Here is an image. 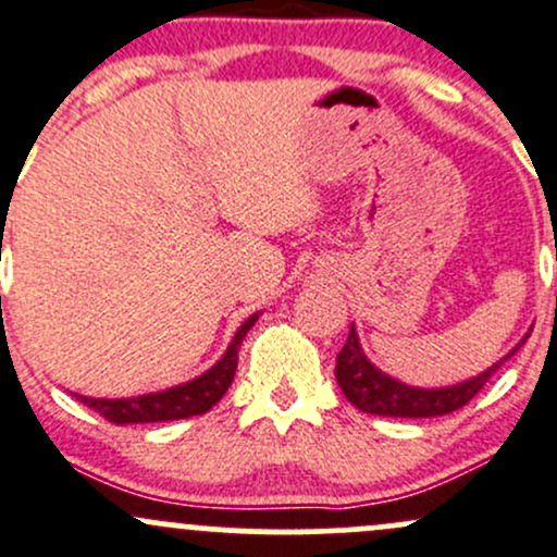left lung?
Instances as JSON below:
<instances>
[{"label": "left lung", "instance_id": "8db88e82", "mask_svg": "<svg viewBox=\"0 0 557 557\" xmlns=\"http://www.w3.org/2000/svg\"><path fill=\"white\" fill-rule=\"evenodd\" d=\"M523 342L518 347H523ZM518 347L507 357L518 352ZM505 360H499L494 368L470 379V382L443 386V389H417V386L395 382V379L379 371L376 366H371L366 355H362L360 344H357L355 327H349L347 344H344V349L336 357V382L342 386L344 395H347V400L355 408H360V411L379 413V417L426 419L443 417V413L459 411L461 406H467Z\"/></svg>", "mask_w": 557, "mask_h": 557}]
</instances>
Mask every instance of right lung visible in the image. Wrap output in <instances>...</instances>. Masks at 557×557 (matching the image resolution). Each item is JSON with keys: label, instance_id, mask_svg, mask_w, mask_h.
<instances>
[{"label": "right lung", "instance_id": "obj_1", "mask_svg": "<svg viewBox=\"0 0 557 557\" xmlns=\"http://www.w3.org/2000/svg\"><path fill=\"white\" fill-rule=\"evenodd\" d=\"M256 320H259V314H253V318H248L239 325V331L234 333V342L230 344V349H226V355L221 357L208 373L195 379V382L157 392V395L136 397V400H92V397L82 395H77V400L85 403V406L92 408L96 413H101V417L111 421V424H146V421L200 417V413L210 411V408L224 397V392L230 389L234 371H237V349L239 344H243L245 333L253 327Z\"/></svg>", "mask_w": 557, "mask_h": 557}]
</instances>
